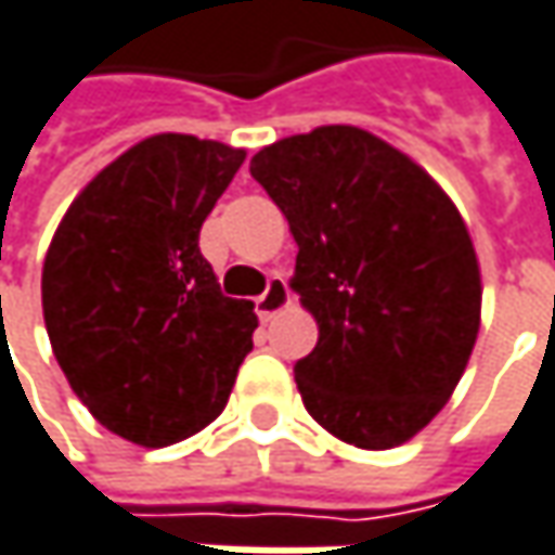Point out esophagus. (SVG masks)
I'll return each instance as SVG.
<instances>
[{
	"instance_id": "1",
	"label": "esophagus",
	"mask_w": 555,
	"mask_h": 555,
	"mask_svg": "<svg viewBox=\"0 0 555 555\" xmlns=\"http://www.w3.org/2000/svg\"><path fill=\"white\" fill-rule=\"evenodd\" d=\"M288 305V285H285V279L282 276H270L267 282V288H263V295L254 301V308H257V317L260 320H273L279 310Z\"/></svg>"
}]
</instances>
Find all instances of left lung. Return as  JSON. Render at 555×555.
Masks as SVG:
<instances>
[{
  "mask_svg": "<svg viewBox=\"0 0 555 555\" xmlns=\"http://www.w3.org/2000/svg\"><path fill=\"white\" fill-rule=\"evenodd\" d=\"M250 176L295 235V292L320 326L295 364L310 417L392 449L452 396L480 326V270L455 204L405 153L351 125L263 147Z\"/></svg>",
  "mask_w": 555,
  "mask_h": 555,
  "instance_id": "left-lung-1",
  "label": "left lung"
}]
</instances>
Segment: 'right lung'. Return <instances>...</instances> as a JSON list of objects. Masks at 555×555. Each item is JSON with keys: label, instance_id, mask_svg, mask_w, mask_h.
I'll use <instances>...</instances> for the list:
<instances>
[{"label": "right lung", "instance_id": "add662e5", "mask_svg": "<svg viewBox=\"0 0 555 555\" xmlns=\"http://www.w3.org/2000/svg\"><path fill=\"white\" fill-rule=\"evenodd\" d=\"M245 150L156 134L78 194L43 263L55 361L90 414L163 449L204 430L254 348L250 301L225 298L201 225Z\"/></svg>", "mask_w": 555, "mask_h": 555}]
</instances>
